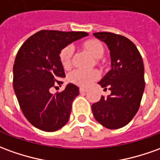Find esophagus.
<instances>
[{
  "label": "esophagus",
  "instance_id": "1",
  "mask_svg": "<svg viewBox=\"0 0 160 160\" xmlns=\"http://www.w3.org/2000/svg\"><path fill=\"white\" fill-rule=\"evenodd\" d=\"M80 92H88V88H80Z\"/></svg>",
  "mask_w": 160,
  "mask_h": 160
}]
</instances>
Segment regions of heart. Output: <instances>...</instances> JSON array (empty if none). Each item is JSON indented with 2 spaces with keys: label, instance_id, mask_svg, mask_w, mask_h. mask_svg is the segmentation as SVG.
Segmentation results:
<instances>
[{
  "label": "heart",
  "instance_id": "1",
  "mask_svg": "<svg viewBox=\"0 0 160 160\" xmlns=\"http://www.w3.org/2000/svg\"><path fill=\"white\" fill-rule=\"evenodd\" d=\"M84 48L94 58H99L103 54V46L98 40H88L84 43ZM72 52L73 48L72 45H67L61 50L59 57L64 68H68L71 66ZM99 76L100 73L96 69H74L69 73L68 79L71 83L81 87H88L94 80L99 79Z\"/></svg>",
  "mask_w": 160,
  "mask_h": 160
}]
</instances>
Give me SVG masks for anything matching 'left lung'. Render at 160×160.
I'll use <instances>...</instances> for the list:
<instances>
[{
    "mask_svg": "<svg viewBox=\"0 0 160 160\" xmlns=\"http://www.w3.org/2000/svg\"><path fill=\"white\" fill-rule=\"evenodd\" d=\"M110 50L112 68L99 84L111 91L92 105L95 119L108 129H119L137 113L145 89L142 57L133 42L120 34L93 33Z\"/></svg>",
    "mask_w": 160,
    "mask_h": 160,
    "instance_id": "obj_1",
    "label": "left lung"
}]
</instances>
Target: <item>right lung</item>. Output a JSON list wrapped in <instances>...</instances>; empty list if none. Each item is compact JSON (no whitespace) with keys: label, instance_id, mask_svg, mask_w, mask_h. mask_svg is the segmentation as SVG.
<instances>
[{"label":"right lung","instance_id":"add662e5","mask_svg":"<svg viewBox=\"0 0 160 160\" xmlns=\"http://www.w3.org/2000/svg\"><path fill=\"white\" fill-rule=\"evenodd\" d=\"M87 35L86 32L41 30L19 49L13 68L14 90L26 119L38 129L54 132L68 121L79 88L70 83L54 94L50 90L63 83L60 79L66 76L59 57L61 49Z\"/></svg>","mask_w":160,"mask_h":160}]
</instances>
